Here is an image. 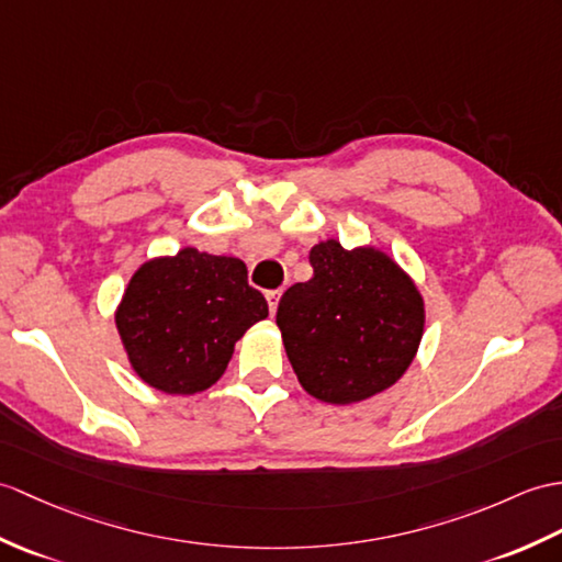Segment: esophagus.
<instances>
[{"mask_svg": "<svg viewBox=\"0 0 562 562\" xmlns=\"http://www.w3.org/2000/svg\"><path fill=\"white\" fill-rule=\"evenodd\" d=\"M280 296H282V290H270L266 292V299H268V306H270V313L278 311V304H280Z\"/></svg>", "mask_w": 562, "mask_h": 562, "instance_id": "esophagus-1", "label": "esophagus"}]
</instances>
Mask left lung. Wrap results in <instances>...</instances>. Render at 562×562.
<instances>
[{
	"label": "left lung",
	"instance_id": "1",
	"mask_svg": "<svg viewBox=\"0 0 562 562\" xmlns=\"http://www.w3.org/2000/svg\"><path fill=\"white\" fill-rule=\"evenodd\" d=\"M313 278L286 290L278 328L299 383L321 402L355 404L395 385L419 349L422 292L385 251L337 239L311 249Z\"/></svg>",
	"mask_w": 562,
	"mask_h": 562
}]
</instances>
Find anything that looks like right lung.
I'll return each instance as SVG.
<instances>
[{
    "label": "right lung",
    "instance_id": "right-lung-1",
    "mask_svg": "<svg viewBox=\"0 0 562 562\" xmlns=\"http://www.w3.org/2000/svg\"><path fill=\"white\" fill-rule=\"evenodd\" d=\"M263 318L268 302L249 284L244 260L193 246L146 260L114 313L132 369L167 395H195L217 383L234 345Z\"/></svg>",
    "mask_w": 562,
    "mask_h": 562
}]
</instances>
